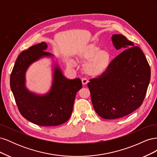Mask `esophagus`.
Segmentation results:
<instances>
[{
    "instance_id": "1",
    "label": "esophagus",
    "mask_w": 157,
    "mask_h": 157,
    "mask_svg": "<svg viewBox=\"0 0 157 157\" xmlns=\"http://www.w3.org/2000/svg\"><path fill=\"white\" fill-rule=\"evenodd\" d=\"M88 82V79H86V78H82V83L83 85H86L87 84V83Z\"/></svg>"
}]
</instances>
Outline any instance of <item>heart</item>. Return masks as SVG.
I'll use <instances>...</instances> for the list:
<instances>
[{
  "label": "heart",
  "mask_w": 157,
  "mask_h": 157,
  "mask_svg": "<svg viewBox=\"0 0 157 157\" xmlns=\"http://www.w3.org/2000/svg\"><path fill=\"white\" fill-rule=\"evenodd\" d=\"M78 58L80 60H88L84 66L85 73L90 76H98L109 68L111 61V54L107 50H101L99 46L92 44L80 52ZM67 64L70 67L75 66L73 59H69Z\"/></svg>",
  "instance_id": "obj_1"
}]
</instances>
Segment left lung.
I'll return each instance as SVG.
<instances>
[{
  "label": "left lung",
  "instance_id": "8db88e82",
  "mask_svg": "<svg viewBox=\"0 0 157 157\" xmlns=\"http://www.w3.org/2000/svg\"><path fill=\"white\" fill-rule=\"evenodd\" d=\"M112 42L117 50H125L88 83L94 110L105 119L123 117L140 107L151 78L150 66L140 47L119 34L112 36Z\"/></svg>",
  "mask_w": 157,
  "mask_h": 157
}]
</instances>
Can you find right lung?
Here are the masks:
<instances>
[{"label":"right lung","mask_w":157,"mask_h":157,"mask_svg":"<svg viewBox=\"0 0 157 157\" xmlns=\"http://www.w3.org/2000/svg\"><path fill=\"white\" fill-rule=\"evenodd\" d=\"M46 43L34 45L19 55L10 75V88L19 111L27 120L42 126H54L67 122L73 111L76 94L82 88L81 80L65 78L59 65L54 67L49 92L39 95L25 86V73L35 61L53 54L44 51Z\"/></svg>","instance_id":"add662e5"}]
</instances>
